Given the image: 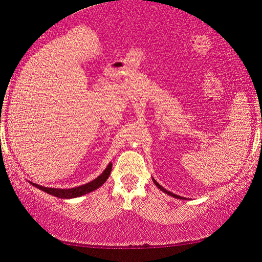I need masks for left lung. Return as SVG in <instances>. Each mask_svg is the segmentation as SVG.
Returning <instances> with one entry per match:
<instances>
[{
	"label": "left lung",
	"instance_id": "8db88e82",
	"mask_svg": "<svg viewBox=\"0 0 262 262\" xmlns=\"http://www.w3.org/2000/svg\"><path fill=\"white\" fill-rule=\"evenodd\" d=\"M153 182L155 183V185H156V187H158V188H159L160 190H162V192H163V193H166V194H168V195H171V196H173V198H177V199H182L181 196H179V195H175V194H173V193H170V192H168V190H167V189H165V188H163V187H162V186H160V185H159V183H158V182H156V181L154 180V179H153Z\"/></svg>",
	"mask_w": 262,
	"mask_h": 262
}]
</instances>
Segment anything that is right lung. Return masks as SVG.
Returning <instances> with one entry per match:
<instances>
[{
    "label": "right lung",
    "instance_id": "add662e5",
    "mask_svg": "<svg viewBox=\"0 0 262 262\" xmlns=\"http://www.w3.org/2000/svg\"><path fill=\"white\" fill-rule=\"evenodd\" d=\"M112 163H109L107 166V168L102 171V174L99 175L95 180H93L91 182L85 183V185H82L79 187H75V188H69V189H60V188H49V187H43L40 185H36V183L30 182L31 185L36 187V188L43 190V192L48 193L50 195H54V196L60 198V199H73V198H79L82 196V195L88 194L95 190L103 185L104 182L107 181V179L109 175H111L112 171Z\"/></svg>",
    "mask_w": 262,
    "mask_h": 262
}]
</instances>
